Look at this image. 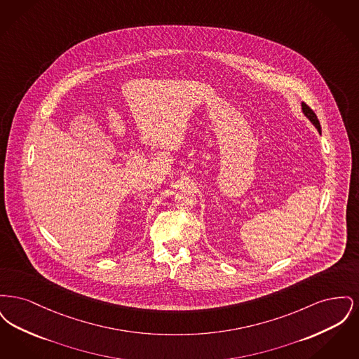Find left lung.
Listing matches in <instances>:
<instances>
[{"label": "left lung", "instance_id": "8db88e82", "mask_svg": "<svg viewBox=\"0 0 359 359\" xmlns=\"http://www.w3.org/2000/svg\"><path fill=\"white\" fill-rule=\"evenodd\" d=\"M302 110H303V113H304V116L307 117L308 120L311 121L312 122V125L318 129V132L320 133L322 132V128H320V122H319V120H318V117H316V114L313 113V110L308 106V104H306V103L303 102L302 103Z\"/></svg>", "mask_w": 359, "mask_h": 359}]
</instances>
